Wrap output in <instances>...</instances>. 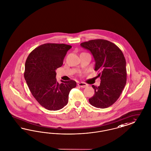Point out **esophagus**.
Segmentation results:
<instances>
[{
    "mask_svg": "<svg viewBox=\"0 0 151 151\" xmlns=\"http://www.w3.org/2000/svg\"><path fill=\"white\" fill-rule=\"evenodd\" d=\"M78 85L79 87H82V88H85V87H86L88 86L86 83H83V82H80V83H78Z\"/></svg>",
    "mask_w": 151,
    "mask_h": 151,
    "instance_id": "34e87169",
    "label": "esophagus"
}]
</instances>
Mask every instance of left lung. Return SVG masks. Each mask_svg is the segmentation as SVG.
<instances>
[{"mask_svg": "<svg viewBox=\"0 0 151 151\" xmlns=\"http://www.w3.org/2000/svg\"><path fill=\"white\" fill-rule=\"evenodd\" d=\"M95 59V70L99 71L101 82L92 85L94 95L89 103L99 108L113 105L119 98L126 83V63L122 51L115 44L104 40H93L81 44Z\"/></svg>", "mask_w": 151, "mask_h": 151, "instance_id": "left-lung-1", "label": "left lung"}]
</instances>
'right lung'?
I'll use <instances>...</instances> for the list:
<instances>
[{
	"label": "right lung",
	"instance_id": "right-lung-1",
	"mask_svg": "<svg viewBox=\"0 0 151 151\" xmlns=\"http://www.w3.org/2000/svg\"><path fill=\"white\" fill-rule=\"evenodd\" d=\"M71 48L65 44L46 43L35 48L26 59V83L40 105L49 111H58L66 105L69 92L76 87L74 81H61L59 83L56 78L55 70L63 65Z\"/></svg>",
	"mask_w": 151,
	"mask_h": 151
}]
</instances>
